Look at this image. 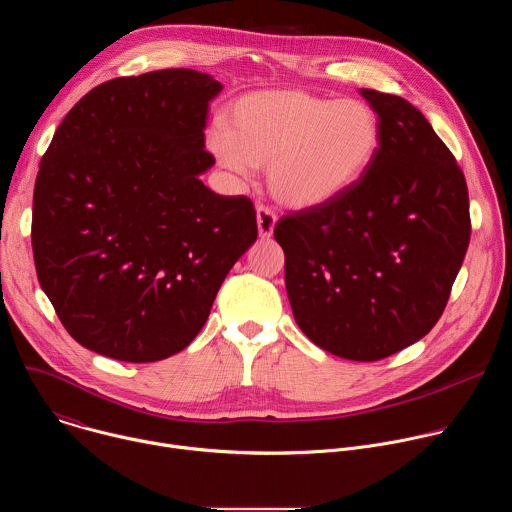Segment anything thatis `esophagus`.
Listing matches in <instances>:
<instances>
[{
    "mask_svg": "<svg viewBox=\"0 0 512 512\" xmlns=\"http://www.w3.org/2000/svg\"><path fill=\"white\" fill-rule=\"evenodd\" d=\"M277 216L267 206H257V231L261 239H269L273 235Z\"/></svg>",
    "mask_w": 512,
    "mask_h": 512,
    "instance_id": "1",
    "label": "esophagus"
}]
</instances>
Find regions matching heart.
I'll list each match as a JSON object with an SVG mask.
<instances>
[{
    "label": "heart",
    "instance_id": "heart-1",
    "mask_svg": "<svg viewBox=\"0 0 512 512\" xmlns=\"http://www.w3.org/2000/svg\"><path fill=\"white\" fill-rule=\"evenodd\" d=\"M223 125L208 137L218 162L243 178L267 168L271 196L294 210L344 196L381 148V121L369 103L296 89L249 93L227 109Z\"/></svg>",
    "mask_w": 512,
    "mask_h": 512
}]
</instances>
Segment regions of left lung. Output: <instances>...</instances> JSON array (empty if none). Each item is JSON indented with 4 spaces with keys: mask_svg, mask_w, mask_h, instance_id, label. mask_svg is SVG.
<instances>
[{
    "mask_svg": "<svg viewBox=\"0 0 512 512\" xmlns=\"http://www.w3.org/2000/svg\"><path fill=\"white\" fill-rule=\"evenodd\" d=\"M381 121L379 154L334 202L285 214L275 241L302 332L340 358L371 362L440 320L470 243L466 178L409 101L360 89Z\"/></svg>",
    "mask_w": 512,
    "mask_h": 512,
    "instance_id": "1",
    "label": "left lung"
}]
</instances>
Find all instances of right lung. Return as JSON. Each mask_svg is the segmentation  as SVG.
Here are the masks:
<instances>
[{
	"label": "right lung",
	"instance_id": "add662e5",
	"mask_svg": "<svg viewBox=\"0 0 512 512\" xmlns=\"http://www.w3.org/2000/svg\"><path fill=\"white\" fill-rule=\"evenodd\" d=\"M221 91L206 72L154 70L95 87L58 125L34 186L32 251L81 346L123 362L184 350L255 243L251 200L200 180Z\"/></svg>",
	"mask_w": 512,
	"mask_h": 512
}]
</instances>
